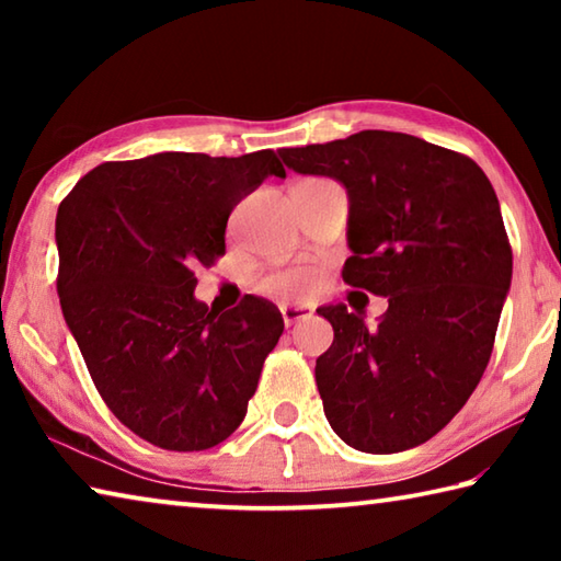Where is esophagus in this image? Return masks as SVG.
Here are the masks:
<instances>
[{
    "label": "esophagus",
    "mask_w": 561,
    "mask_h": 561,
    "mask_svg": "<svg viewBox=\"0 0 561 561\" xmlns=\"http://www.w3.org/2000/svg\"><path fill=\"white\" fill-rule=\"evenodd\" d=\"M309 314H311V311L307 307H282V319H284V324H287V327H294L297 321L307 319Z\"/></svg>",
    "instance_id": "1"
}]
</instances>
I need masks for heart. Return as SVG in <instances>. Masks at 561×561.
I'll return each instance as SVG.
<instances>
[{
    "label": "heart",
    "mask_w": 561,
    "mask_h": 561,
    "mask_svg": "<svg viewBox=\"0 0 561 561\" xmlns=\"http://www.w3.org/2000/svg\"><path fill=\"white\" fill-rule=\"evenodd\" d=\"M319 284V272L309 264H294V267H282L262 274L257 282V291L264 297L279 301H299L309 297Z\"/></svg>",
    "instance_id": "obj_1"
}]
</instances>
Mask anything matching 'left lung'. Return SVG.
<instances>
[{
    "label": "left lung",
    "mask_w": 561,
    "mask_h": 561,
    "mask_svg": "<svg viewBox=\"0 0 561 561\" xmlns=\"http://www.w3.org/2000/svg\"><path fill=\"white\" fill-rule=\"evenodd\" d=\"M287 168L348 190L346 284L388 297L376 329L344 304L317 309L334 344L317 388L341 440L401 453L431 440L485 374L512 279V247L472 158L408 133L360 130L282 148Z\"/></svg>",
    "instance_id": "left-lung-1"
}]
</instances>
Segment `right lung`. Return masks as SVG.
<instances>
[{
    "instance_id": "obj_1",
    "label": "right lung",
    "mask_w": 561,
    "mask_h": 561,
    "mask_svg": "<svg viewBox=\"0 0 561 561\" xmlns=\"http://www.w3.org/2000/svg\"><path fill=\"white\" fill-rule=\"evenodd\" d=\"M267 175H287L274 150L108 160L56 213V291L91 381L163 450L230 438L284 331L267 299L217 311L193 297L195 270L225 254L227 217Z\"/></svg>"
}]
</instances>
